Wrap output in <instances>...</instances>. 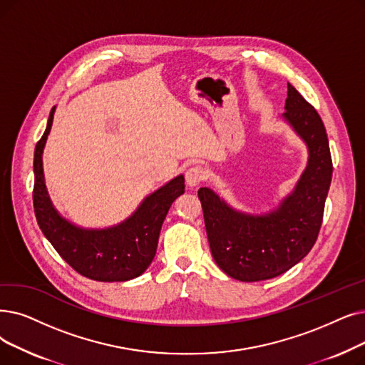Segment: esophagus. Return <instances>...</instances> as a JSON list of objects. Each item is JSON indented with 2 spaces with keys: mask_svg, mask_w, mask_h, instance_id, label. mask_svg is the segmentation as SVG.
I'll use <instances>...</instances> for the list:
<instances>
[{
  "mask_svg": "<svg viewBox=\"0 0 365 365\" xmlns=\"http://www.w3.org/2000/svg\"><path fill=\"white\" fill-rule=\"evenodd\" d=\"M205 170L201 167V165H194L191 168H187L185 178H186V183L194 187V186H198L204 179H205Z\"/></svg>",
  "mask_w": 365,
  "mask_h": 365,
  "instance_id": "esophagus-1",
  "label": "esophagus"
}]
</instances>
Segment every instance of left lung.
I'll list each match as a JSON object with an SVG mask.
<instances>
[{"label": "left lung", "instance_id": "8db88e82", "mask_svg": "<svg viewBox=\"0 0 365 365\" xmlns=\"http://www.w3.org/2000/svg\"><path fill=\"white\" fill-rule=\"evenodd\" d=\"M282 115L304 141L309 158L292 192L268 213L237 210L213 189L200 187L204 224L213 259L230 277L242 282L273 279L288 272L312 250L322 225L332 161L324 122L288 83Z\"/></svg>", "mask_w": 365, "mask_h": 365}]
</instances>
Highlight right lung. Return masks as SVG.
I'll return each instance as SVG.
<instances>
[{
    "label": "right lung",
    "mask_w": 365,
    "mask_h": 365,
    "mask_svg": "<svg viewBox=\"0 0 365 365\" xmlns=\"http://www.w3.org/2000/svg\"><path fill=\"white\" fill-rule=\"evenodd\" d=\"M55 108L51 110L43 137L34 152V212L38 227L56 252L77 273L98 282H126L138 277L155 258L163 222L173 201L185 192L179 174L140 202L120 224L107 228L78 227L55 209L43 173V150L51 133Z\"/></svg>",
    "instance_id": "obj_1"
}]
</instances>
